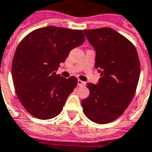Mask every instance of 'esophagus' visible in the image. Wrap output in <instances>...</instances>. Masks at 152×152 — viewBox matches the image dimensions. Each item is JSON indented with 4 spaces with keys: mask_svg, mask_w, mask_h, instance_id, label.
<instances>
[{
    "mask_svg": "<svg viewBox=\"0 0 152 152\" xmlns=\"http://www.w3.org/2000/svg\"><path fill=\"white\" fill-rule=\"evenodd\" d=\"M77 84H78L79 86H84V85H85V82L80 80H78V81H77Z\"/></svg>",
    "mask_w": 152,
    "mask_h": 152,
    "instance_id": "obj_1",
    "label": "esophagus"
}]
</instances>
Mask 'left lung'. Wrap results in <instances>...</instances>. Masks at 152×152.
<instances>
[{
    "label": "left lung",
    "mask_w": 152,
    "mask_h": 152,
    "mask_svg": "<svg viewBox=\"0 0 152 152\" xmlns=\"http://www.w3.org/2000/svg\"><path fill=\"white\" fill-rule=\"evenodd\" d=\"M84 33L96 51L95 67L101 77L96 84L88 83L90 94L81 104L89 120L104 124L120 116L132 100L140 74V59L132 43L111 28Z\"/></svg>",
    "instance_id": "8db88e82"
}]
</instances>
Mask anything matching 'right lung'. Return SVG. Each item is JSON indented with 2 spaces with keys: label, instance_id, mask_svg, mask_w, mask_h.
Masks as SVG:
<instances>
[{
  "label": "right lung",
  "instance_id": "right-lung-1",
  "mask_svg": "<svg viewBox=\"0 0 152 152\" xmlns=\"http://www.w3.org/2000/svg\"><path fill=\"white\" fill-rule=\"evenodd\" d=\"M84 41L82 30L48 26L32 31L20 42L12 64V81L18 99L34 117L49 120L61 112L78 80L56 71L70 51Z\"/></svg>",
  "mask_w": 152,
  "mask_h": 152
}]
</instances>
